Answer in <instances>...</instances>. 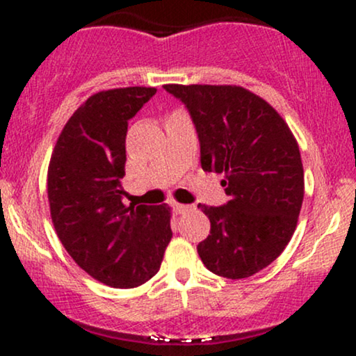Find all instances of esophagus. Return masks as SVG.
I'll return each instance as SVG.
<instances>
[{"label":"esophagus","mask_w":356,"mask_h":356,"mask_svg":"<svg viewBox=\"0 0 356 356\" xmlns=\"http://www.w3.org/2000/svg\"><path fill=\"white\" fill-rule=\"evenodd\" d=\"M191 209H192V206H189V204H179V202L174 204V211L177 212V214H184V212H187Z\"/></svg>","instance_id":"obj_1"}]
</instances>
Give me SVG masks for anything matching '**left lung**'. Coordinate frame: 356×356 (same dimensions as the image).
Segmentation results:
<instances>
[{
	"instance_id": "obj_1",
	"label": "left lung",
	"mask_w": 356,
	"mask_h": 356,
	"mask_svg": "<svg viewBox=\"0 0 356 356\" xmlns=\"http://www.w3.org/2000/svg\"><path fill=\"white\" fill-rule=\"evenodd\" d=\"M189 110L206 172L224 174L229 201L199 204L211 234L197 244L204 266L241 280L271 264L296 229L305 195L300 147L266 100L236 85H164Z\"/></svg>"
}]
</instances>
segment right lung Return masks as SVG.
<instances>
[{
    "mask_svg": "<svg viewBox=\"0 0 356 356\" xmlns=\"http://www.w3.org/2000/svg\"><path fill=\"white\" fill-rule=\"evenodd\" d=\"M157 90H105L81 104L61 130L48 167L56 234L79 266L112 288H136L159 271L172 238L170 207L124 201L129 120Z\"/></svg>",
    "mask_w": 356,
    "mask_h": 356,
    "instance_id": "right-lung-1",
    "label": "right lung"
}]
</instances>
